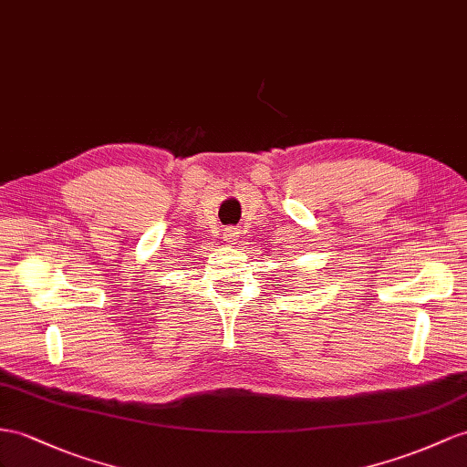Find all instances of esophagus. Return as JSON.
<instances>
[{"mask_svg":"<svg viewBox=\"0 0 467 467\" xmlns=\"http://www.w3.org/2000/svg\"><path fill=\"white\" fill-rule=\"evenodd\" d=\"M234 236H236V234H234L233 231H226V233H224V238H226V243H234Z\"/></svg>","mask_w":467,"mask_h":467,"instance_id":"34e87169","label":"esophagus"}]
</instances>
